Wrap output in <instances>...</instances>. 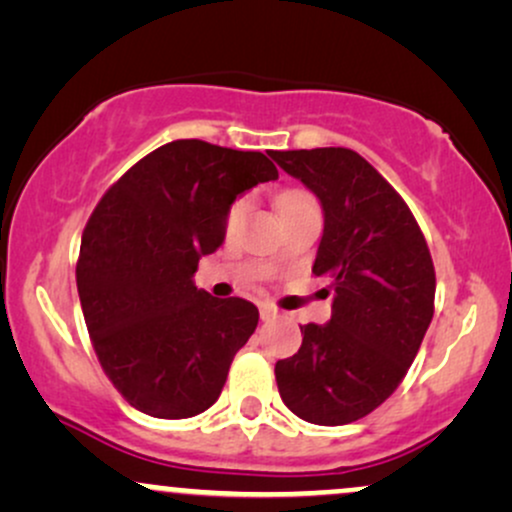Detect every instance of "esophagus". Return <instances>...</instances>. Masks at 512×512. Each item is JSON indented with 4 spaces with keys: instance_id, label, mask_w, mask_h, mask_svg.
Returning a JSON list of instances; mask_svg holds the SVG:
<instances>
[{
    "instance_id": "1",
    "label": "esophagus",
    "mask_w": 512,
    "mask_h": 512,
    "mask_svg": "<svg viewBox=\"0 0 512 512\" xmlns=\"http://www.w3.org/2000/svg\"><path fill=\"white\" fill-rule=\"evenodd\" d=\"M276 315H279V310H276L274 305H269V303H262V305H260V317H262L264 322H267V320H274Z\"/></svg>"
}]
</instances>
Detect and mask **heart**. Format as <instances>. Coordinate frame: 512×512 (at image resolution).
Returning a JSON list of instances; mask_svg holds the SVG:
<instances>
[{"instance_id":"1","label":"heart","mask_w":512,"mask_h":512,"mask_svg":"<svg viewBox=\"0 0 512 512\" xmlns=\"http://www.w3.org/2000/svg\"><path fill=\"white\" fill-rule=\"evenodd\" d=\"M310 199H313V197L305 195V192H301V190H284L279 197H276V209H279V214L284 216L286 211L301 207V204L310 202ZM243 211H245V199H236V202H233L231 207H228L226 219H223V228H226V233H231L233 228L238 226V221H240V216H243Z\"/></svg>"}]
</instances>
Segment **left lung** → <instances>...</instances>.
<instances>
[{
  "instance_id": "1",
  "label": "left lung",
  "mask_w": 512,
  "mask_h": 512,
  "mask_svg": "<svg viewBox=\"0 0 512 512\" xmlns=\"http://www.w3.org/2000/svg\"><path fill=\"white\" fill-rule=\"evenodd\" d=\"M272 158L322 202L313 274L330 276L334 291L332 320L301 325V349L276 361V385L303 421L351 424L397 390L424 342L436 301L431 252L407 202L356 151L327 146Z\"/></svg>"
}]
</instances>
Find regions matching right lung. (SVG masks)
I'll return each instance as SVG.
<instances>
[{
  "mask_svg": "<svg viewBox=\"0 0 512 512\" xmlns=\"http://www.w3.org/2000/svg\"><path fill=\"white\" fill-rule=\"evenodd\" d=\"M279 178L260 151L178 139L108 187L88 219L76 289L93 349L115 390L156 419H190L221 395L260 313L192 284L223 243L240 192Z\"/></svg>",
  "mask_w": 512,
  "mask_h": 512,
  "instance_id": "obj_1",
  "label": "right lung"
}]
</instances>
